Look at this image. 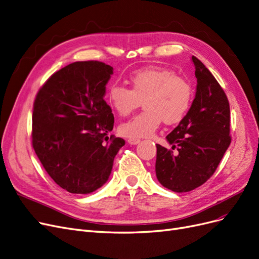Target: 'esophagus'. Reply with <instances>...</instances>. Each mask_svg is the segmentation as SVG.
Segmentation results:
<instances>
[{"mask_svg":"<svg viewBox=\"0 0 259 259\" xmlns=\"http://www.w3.org/2000/svg\"><path fill=\"white\" fill-rule=\"evenodd\" d=\"M127 141H128V143H129L130 145H137V144H139V143H140L139 139H133V138H129Z\"/></svg>","mask_w":259,"mask_h":259,"instance_id":"1","label":"esophagus"}]
</instances>
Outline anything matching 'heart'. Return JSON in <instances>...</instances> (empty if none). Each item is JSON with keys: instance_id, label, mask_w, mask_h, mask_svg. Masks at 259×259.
<instances>
[{"instance_id": "obj_1", "label": "heart", "mask_w": 259, "mask_h": 259, "mask_svg": "<svg viewBox=\"0 0 259 259\" xmlns=\"http://www.w3.org/2000/svg\"><path fill=\"white\" fill-rule=\"evenodd\" d=\"M128 81L131 89L113 83L107 92L109 104L120 116H128L143 101L145 110L119 127L124 137H150L162 120L168 126L180 122L192 105V84L173 70L147 67L132 71Z\"/></svg>"}]
</instances>
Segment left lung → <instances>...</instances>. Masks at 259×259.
I'll use <instances>...</instances> for the list:
<instances>
[{"label":"left lung","mask_w":259,"mask_h":259,"mask_svg":"<svg viewBox=\"0 0 259 259\" xmlns=\"http://www.w3.org/2000/svg\"><path fill=\"white\" fill-rule=\"evenodd\" d=\"M196 94L186 117L166 136L174 153L157 144L156 175L174 192L192 191L213 175L231 144V111L226 95L212 73L192 56Z\"/></svg>","instance_id":"1"}]
</instances>
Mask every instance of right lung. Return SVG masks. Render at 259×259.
<instances>
[{"mask_svg":"<svg viewBox=\"0 0 259 259\" xmlns=\"http://www.w3.org/2000/svg\"><path fill=\"white\" fill-rule=\"evenodd\" d=\"M113 67L74 62L54 72L38 91L32 145L49 176L64 190L88 194L107 183L124 145L109 136L114 116L103 99Z\"/></svg>","mask_w":259,"mask_h":259,"instance_id":"1","label":"right lung"}]
</instances>
